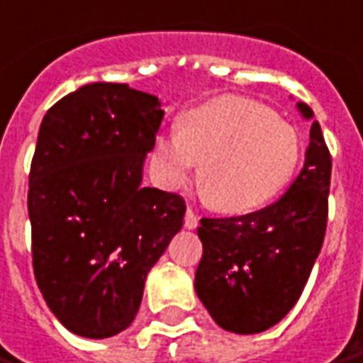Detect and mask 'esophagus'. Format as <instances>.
<instances>
[{"mask_svg":"<svg viewBox=\"0 0 363 363\" xmlns=\"http://www.w3.org/2000/svg\"><path fill=\"white\" fill-rule=\"evenodd\" d=\"M184 223H186L187 229H196L197 225H199V217H197L196 211H194L191 207H187L186 219H184Z\"/></svg>","mask_w":363,"mask_h":363,"instance_id":"esophagus-1","label":"esophagus"}]
</instances>
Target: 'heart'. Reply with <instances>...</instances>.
I'll return each mask as SVG.
<instances>
[{
    "label": "heart",
    "mask_w": 363,
    "mask_h": 363,
    "mask_svg": "<svg viewBox=\"0 0 363 363\" xmlns=\"http://www.w3.org/2000/svg\"><path fill=\"white\" fill-rule=\"evenodd\" d=\"M301 157L294 126L267 106L219 96L186 112L179 132L160 134L154 166L169 189L186 186L196 167L206 201L225 213L264 206L286 186Z\"/></svg>",
    "instance_id": "b5f03b06"
}]
</instances>
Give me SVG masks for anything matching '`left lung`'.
Returning a JSON list of instances; mask_svg holds the SVG:
<instances>
[{"label":"left lung","instance_id":"obj_1","mask_svg":"<svg viewBox=\"0 0 363 363\" xmlns=\"http://www.w3.org/2000/svg\"><path fill=\"white\" fill-rule=\"evenodd\" d=\"M302 116L311 106L298 102ZM332 156L320 124L301 174L274 203L233 217H203V255L196 292L211 318L235 334H257L281 322L301 298L326 235Z\"/></svg>","mask_w":363,"mask_h":363}]
</instances>
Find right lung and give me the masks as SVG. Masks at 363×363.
Here are the masks:
<instances>
[{"label":"right lung","mask_w":363,"mask_h":363,"mask_svg":"<svg viewBox=\"0 0 363 363\" xmlns=\"http://www.w3.org/2000/svg\"><path fill=\"white\" fill-rule=\"evenodd\" d=\"M160 101L92 82L47 110L27 209L39 291L62 326L110 338L136 318L150 269L182 229L184 197L142 187Z\"/></svg>","instance_id":"right-lung-1"}]
</instances>
